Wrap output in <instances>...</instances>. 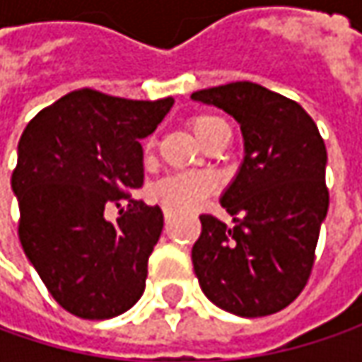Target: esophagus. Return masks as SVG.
Segmentation results:
<instances>
[{
  "label": "esophagus",
  "instance_id": "1",
  "mask_svg": "<svg viewBox=\"0 0 362 362\" xmlns=\"http://www.w3.org/2000/svg\"><path fill=\"white\" fill-rule=\"evenodd\" d=\"M163 211H165V223H169V221H171V217H173V211H171L169 207H165Z\"/></svg>",
  "mask_w": 362,
  "mask_h": 362
}]
</instances>
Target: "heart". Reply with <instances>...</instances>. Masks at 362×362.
I'll return each mask as SVG.
<instances>
[{
	"instance_id": "obj_1",
	"label": "heart",
	"mask_w": 362,
	"mask_h": 362,
	"mask_svg": "<svg viewBox=\"0 0 362 362\" xmlns=\"http://www.w3.org/2000/svg\"><path fill=\"white\" fill-rule=\"evenodd\" d=\"M189 129L203 146H207L217 139H230V127L211 115H199L191 119ZM211 189H214V181L207 175H173L153 185L151 197L171 209H185L202 202Z\"/></svg>"
}]
</instances>
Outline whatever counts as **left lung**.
I'll return each mask as SVG.
<instances>
[{
    "instance_id": "left-lung-1",
    "label": "left lung",
    "mask_w": 362,
    "mask_h": 362,
    "mask_svg": "<svg viewBox=\"0 0 362 362\" xmlns=\"http://www.w3.org/2000/svg\"><path fill=\"white\" fill-rule=\"evenodd\" d=\"M240 124L243 160L221 195L233 228L199 216L191 250L203 294L226 313L256 318L302 292L328 211L327 146L308 112L254 82L191 94Z\"/></svg>"
}]
</instances>
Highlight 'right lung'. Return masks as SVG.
<instances>
[{"instance_id": "right-lung-1", "label": "right lung", "mask_w": 362, "mask_h": 362, "mask_svg": "<svg viewBox=\"0 0 362 362\" xmlns=\"http://www.w3.org/2000/svg\"><path fill=\"white\" fill-rule=\"evenodd\" d=\"M173 103L82 88L37 112L21 134L11 175L21 247L74 316H119L145 292L163 211L132 197L145 179L139 141L155 132ZM112 204L117 222L105 219Z\"/></svg>"}]
</instances>
